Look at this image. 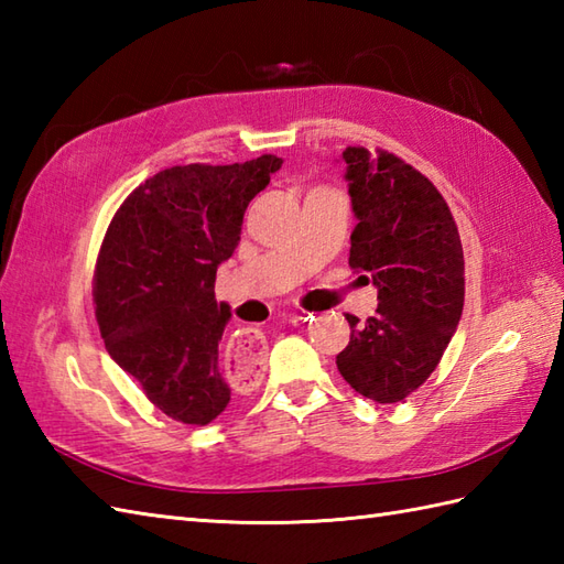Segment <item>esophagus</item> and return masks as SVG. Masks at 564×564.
<instances>
[{"label": "esophagus", "instance_id": "obj_1", "mask_svg": "<svg viewBox=\"0 0 564 564\" xmlns=\"http://www.w3.org/2000/svg\"><path fill=\"white\" fill-rule=\"evenodd\" d=\"M310 317H313V315L305 313V310H295V313H293V322H307ZM232 351H235L237 356H245L247 361H259V358L263 356V339H261V334H259L257 329L242 332V334H239V337H235Z\"/></svg>", "mask_w": 564, "mask_h": 564}]
</instances>
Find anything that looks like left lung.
I'll use <instances>...</instances> for the list:
<instances>
[{
  "instance_id": "1",
  "label": "left lung",
  "mask_w": 564,
  "mask_h": 564,
  "mask_svg": "<svg viewBox=\"0 0 564 564\" xmlns=\"http://www.w3.org/2000/svg\"><path fill=\"white\" fill-rule=\"evenodd\" d=\"M344 162L358 218L349 267L373 281L378 310L364 325L346 315L351 339L337 368L364 398L392 404L424 386L458 327L463 245L448 203L412 164L366 148H346Z\"/></svg>"
}]
</instances>
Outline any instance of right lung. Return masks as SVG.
<instances>
[{
    "instance_id": "add662e5",
    "label": "right lung",
    "mask_w": 564,
    "mask_h": 564,
    "mask_svg": "<svg viewBox=\"0 0 564 564\" xmlns=\"http://www.w3.org/2000/svg\"><path fill=\"white\" fill-rule=\"evenodd\" d=\"M283 160L184 164L150 176L106 230L94 305L106 351L174 422L206 426L230 402L218 341L230 307L215 273L232 257L242 218Z\"/></svg>"
}]
</instances>
